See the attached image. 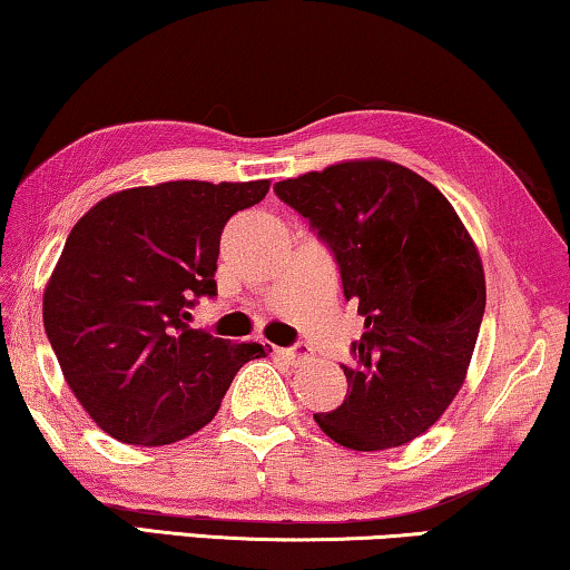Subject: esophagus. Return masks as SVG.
Wrapping results in <instances>:
<instances>
[{
	"instance_id": "esophagus-1",
	"label": "esophagus",
	"mask_w": 570,
	"mask_h": 570,
	"mask_svg": "<svg viewBox=\"0 0 570 570\" xmlns=\"http://www.w3.org/2000/svg\"><path fill=\"white\" fill-rule=\"evenodd\" d=\"M276 354L288 358V362H302V358L309 356V346L307 343H296V346H292V348H278Z\"/></svg>"
}]
</instances>
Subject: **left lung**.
I'll return each instance as SVG.
<instances>
[{"instance_id": "left-lung-1", "label": "left lung", "mask_w": 570, "mask_h": 570, "mask_svg": "<svg viewBox=\"0 0 570 570\" xmlns=\"http://www.w3.org/2000/svg\"><path fill=\"white\" fill-rule=\"evenodd\" d=\"M331 250L364 335L348 392L315 421L374 452L413 442L460 392L485 312L483 263L452 204L403 165L354 159L274 186Z\"/></svg>"}]
</instances>
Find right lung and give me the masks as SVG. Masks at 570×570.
I'll return each instance as SVG.
<instances>
[{
	"label": "right lung",
	"instance_id": "obj_1",
	"mask_svg": "<svg viewBox=\"0 0 570 570\" xmlns=\"http://www.w3.org/2000/svg\"><path fill=\"white\" fill-rule=\"evenodd\" d=\"M268 180H173L95 204L69 232L43 294L63 380L124 444L163 446L204 429L239 366L266 356L188 325L216 296L222 229L261 204Z\"/></svg>",
	"mask_w": 570,
	"mask_h": 570
}]
</instances>
